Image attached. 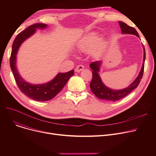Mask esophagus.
<instances>
[{
	"mask_svg": "<svg viewBox=\"0 0 156 156\" xmlns=\"http://www.w3.org/2000/svg\"><path fill=\"white\" fill-rule=\"evenodd\" d=\"M83 69H84V66H83V65H78V66L76 68L75 71H76V72L79 73V72H80L81 71H82Z\"/></svg>",
	"mask_w": 156,
	"mask_h": 156,
	"instance_id": "obj_1",
	"label": "esophagus"
}]
</instances>
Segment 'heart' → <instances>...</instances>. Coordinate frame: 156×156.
<instances>
[{"mask_svg": "<svg viewBox=\"0 0 156 156\" xmlns=\"http://www.w3.org/2000/svg\"><path fill=\"white\" fill-rule=\"evenodd\" d=\"M101 37L99 33L96 31L90 32L80 40L78 44V48L83 53H90L97 47L101 42Z\"/></svg>", "mask_w": 156, "mask_h": 156, "instance_id": "heart-1", "label": "heart"}]
</instances>
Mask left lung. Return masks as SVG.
Wrapping results in <instances>:
<instances>
[{
  "mask_svg": "<svg viewBox=\"0 0 156 156\" xmlns=\"http://www.w3.org/2000/svg\"><path fill=\"white\" fill-rule=\"evenodd\" d=\"M119 26L121 30L122 34H130L134 35L137 37H139L138 32L136 30L131 27L123 22L119 21ZM144 48V59L142 68L140 73H139L138 76L135 80L127 87L120 89V90H114L111 88L106 86L101 80V76L99 75V71L101 69V66L102 64V61H99L92 62L90 64V68L92 69V80L90 84V87L94 94L99 98V99L115 102L119 101L122 98L125 97L130 92H132L134 89H135L138 85L140 83L141 79L143 76L144 69V62L145 60V51L144 46L143 45Z\"/></svg>",
  "mask_w": 156,
  "mask_h": 156,
  "instance_id": "left-lung-1",
  "label": "left lung"
}]
</instances>
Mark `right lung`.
<instances>
[{"label": "right lung", "mask_w": 156, "mask_h": 156, "mask_svg": "<svg viewBox=\"0 0 156 156\" xmlns=\"http://www.w3.org/2000/svg\"><path fill=\"white\" fill-rule=\"evenodd\" d=\"M47 27V24L37 23L21 31L14 40L10 58L11 71L20 90L30 99L37 101H47L53 99L74 75L73 69L66 73H59L52 80L42 84L30 83L20 75L16 65L17 54L20 46L24 41L34 35L37 30H45Z\"/></svg>", "instance_id": "obj_1"}]
</instances>
